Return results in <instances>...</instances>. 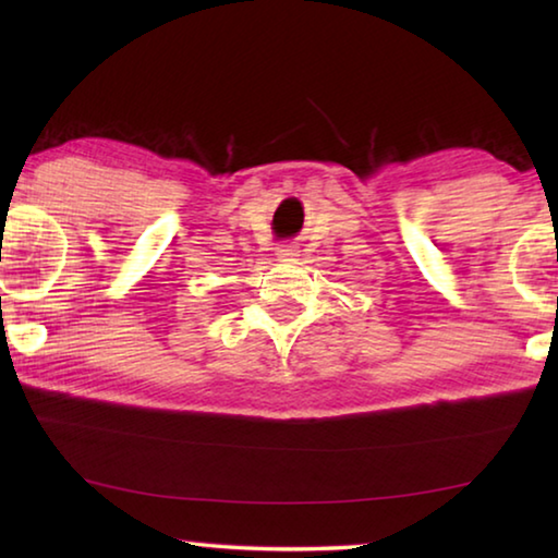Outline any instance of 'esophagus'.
I'll use <instances>...</instances> for the list:
<instances>
[{
    "label": "esophagus",
    "mask_w": 558,
    "mask_h": 558,
    "mask_svg": "<svg viewBox=\"0 0 558 558\" xmlns=\"http://www.w3.org/2000/svg\"><path fill=\"white\" fill-rule=\"evenodd\" d=\"M295 256H298V248L292 243H286V245H280V248H278V258L280 260H292Z\"/></svg>",
    "instance_id": "34e87169"
}]
</instances>
